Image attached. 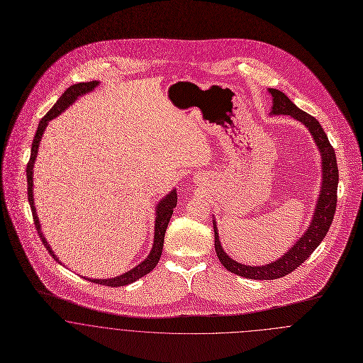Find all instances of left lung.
I'll list each match as a JSON object with an SVG mask.
<instances>
[{"instance_id": "1", "label": "left lung", "mask_w": 363, "mask_h": 363, "mask_svg": "<svg viewBox=\"0 0 363 363\" xmlns=\"http://www.w3.org/2000/svg\"><path fill=\"white\" fill-rule=\"evenodd\" d=\"M273 96V110L272 114H284L291 116L292 118L302 122L312 133L320 155H322L323 165V185L320 191V198L318 201V206L315 208L313 220L308 231L302 235V238L296 242L282 257L279 260L259 267L245 266L233 260L221 246L218 240L216 221H213L214 227V247L218 260L221 264L231 273L241 276L245 279L252 280H276L289 274L296 267H299L320 245L323 238L325 237L337 208V188H338V167H337V157L333 146L328 142L324 129L315 117L309 116L308 113L298 108L282 91L277 89H269Z\"/></svg>"}]
</instances>
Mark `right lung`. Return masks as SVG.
<instances>
[{"label":"right lung","mask_w":363,"mask_h":363,"mask_svg":"<svg viewBox=\"0 0 363 363\" xmlns=\"http://www.w3.org/2000/svg\"><path fill=\"white\" fill-rule=\"evenodd\" d=\"M99 84V82H83V83H77V84H72L71 87H68L62 96L58 99V101L52 106V108L41 118V121L39 122V128L36 130V135H35V139H33V143H32V153H30V159L28 162V167H26V177H28V198H29V203H30V208H32V214H33V221H35V227L38 230V234L40 235V240L43 241L44 247L48 250V253L55 259V255L54 252L51 250L50 245L45 241V238L43 237V233H41L40 224H39V217L36 214V208H35V204H33V164L35 160L38 157V149H39V145H40L41 135L47 126L48 121H51L52 118H55L57 116H60L65 108H68L79 96L93 90L96 86ZM177 206V192L172 191L169 195H167L162 201H159L157 204V216H156V224H155V243H153V247H152V252L150 255L140 263L138 264L136 267H133L132 270L126 272L125 274H121L118 277H114V279H104V280H91V279H86L89 281L96 282V284H100V285H107V286H123V285H128L130 282L136 281L139 280L140 277L146 276L147 273H150L156 264L159 263L160 257H162V246H164V235H165V230L168 227V223H169V218L172 216V211ZM61 263V262H58Z\"/></svg>","instance_id":"obj_1"}]
</instances>
